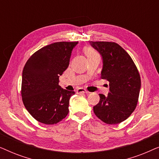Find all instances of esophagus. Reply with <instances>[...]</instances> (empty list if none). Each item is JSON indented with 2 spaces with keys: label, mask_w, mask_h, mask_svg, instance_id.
Instances as JSON below:
<instances>
[{
  "label": "esophagus",
  "mask_w": 159,
  "mask_h": 159,
  "mask_svg": "<svg viewBox=\"0 0 159 159\" xmlns=\"http://www.w3.org/2000/svg\"><path fill=\"white\" fill-rule=\"evenodd\" d=\"M89 92L84 88H78L77 90V93H88Z\"/></svg>",
  "instance_id": "34e87169"
}]
</instances>
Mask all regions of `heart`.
<instances>
[{
  "instance_id": "1",
  "label": "heart",
  "mask_w": 159,
  "mask_h": 159,
  "mask_svg": "<svg viewBox=\"0 0 159 159\" xmlns=\"http://www.w3.org/2000/svg\"><path fill=\"white\" fill-rule=\"evenodd\" d=\"M84 53H85L86 56H88V57L90 56L96 54V53H95V52L93 51L92 48H84Z\"/></svg>"
}]
</instances>
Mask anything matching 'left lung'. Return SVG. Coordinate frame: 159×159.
<instances>
[{
    "label": "left lung",
    "mask_w": 159,
    "mask_h": 159,
    "mask_svg": "<svg viewBox=\"0 0 159 159\" xmlns=\"http://www.w3.org/2000/svg\"><path fill=\"white\" fill-rule=\"evenodd\" d=\"M101 54L103 69L101 78L109 82L107 96L99 94V103L93 107L98 118L108 125L122 122L135 109L141 80L135 64L127 51L114 42H93Z\"/></svg>",
    "instance_id": "left-lung-1"
}]
</instances>
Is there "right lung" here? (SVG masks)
Returning <instances> with one entry per match:
<instances>
[{"label":"right lung","instance_id":"right-lung-1","mask_svg":"<svg viewBox=\"0 0 159 159\" xmlns=\"http://www.w3.org/2000/svg\"><path fill=\"white\" fill-rule=\"evenodd\" d=\"M77 43H53L38 50L26 62L21 94L26 109L39 122L54 125L68 114L69 99L75 93L61 88L58 82Z\"/></svg>","mask_w":159,"mask_h":159}]
</instances>
